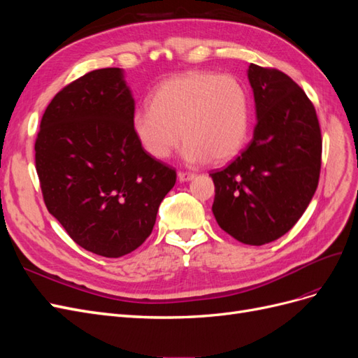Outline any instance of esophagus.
Wrapping results in <instances>:
<instances>
[{"mask_svg": "<svg viewBox=\"0 0 358 358\" xmlns=\"http://www.w3.org/2000/svg\"><path fill=\"white\" fill-rule=\"evenodd\" d=\"M192 178H194L192 173H187V171H179V173H178L179 182H189Z\"/></svg>", "mask_w": 358, "mask_h": 358, "instance_id": "1", "label": "esophagus"}]
</instances>
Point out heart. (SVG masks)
<instances>
[{"label": "heart", "mask_w": 358, "mask_h": 358, "mask_svg": "<svg viewBox=\"0 0 358 358\" xmlns=\"http://www.w3.org/2000/svg\"><path fill=\"white\" fill-rule=\"evenodd\" d=\"M131 122L140 145L155 159H167L183 137L188 164L224 162L246 143L249 96L233 76L188 71L162 82Z\"/></svg>", "instance_id": "1"}]
</instances>
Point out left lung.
I'll return each instance as SVG.
<instances>
[{"label":"left lung","mask_w":358,"mask_h":358,"mask_svg":"<svg viewBox=\"0 0 358 358\" xmlns=\"http://www.w3.org/2000/svg\"><path fill=\"white\" fill-rule=\"evenodd\" d=\"M254 138L230 166L210 176L212 212L221 229L246 245L288 233L318 187L321 129L305 91L282 71L251 64Z\"/></svg>","instance_id":"obj_1"}]
</instances>
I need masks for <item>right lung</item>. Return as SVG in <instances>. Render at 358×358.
<instances>
[{
  "label": "right lung",
  "mask_w": 358,
  "mask_h": 358,
  "mask_svg": "<svg viewBox=\"0 0 358 358\" xmlns=\"http://www.w3.org/2000/svg\"><path fill=\"white\" fill-rule=\"evenodd\" d=\"M134 104L122 69L94 70L53 96L36 140L49 213L79 246L107 258L148 239L176 183V171L137 140Z\"/></svg>",
  "instance_id": "add662e5"
}]
</instances>
